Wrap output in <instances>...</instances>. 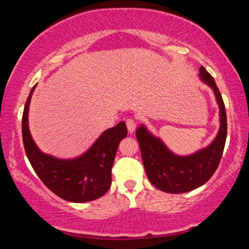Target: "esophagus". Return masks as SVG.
<instances>
[{
  "label": "esophagus",
  "mask_w": 249,
  "mask_h": 249,
  "mask_svg": "<svg viewBox=\"0 0 249 249\" xmlns=\"http://www.w3.org/2000/svg\"><path fill=\"white\" fill-rule=\"evenodd\" d=\"M126 126H127L128 132L132 133L133 131L136 130V122H134V119H132V118L126 119Z\"/></svg>",
  "instance_id": "1"
}]
</instances>
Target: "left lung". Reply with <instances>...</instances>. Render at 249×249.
<instances>
[{"instance_id": "obj_1", "label": "left lung", "mask_w": 249, "mask_h": 249, "mask_svg": "<svg viewBox=\"0 0 249 249\" xmlns=\"http://www.w3.org/2000/svg\"><path fill=\"white\" fill-rule=\"evenodd\" d=\"M200 79L213 90L220 111V127L214 141L206 147L190 156L173 153L145 125L136 131L141 147L142 164L151 184L166 193H185L196 190L210 180L219 166L227 137L225 104L215 81L204 67L199 69Z\"/></svg>"}]
</instances>
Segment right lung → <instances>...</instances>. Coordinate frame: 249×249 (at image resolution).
<instances>
[{
	"instance_id": "1",
	"label": "right lung",
	"mask_w": 249,
	"mask_h": 249,
	"mask_svg": "<svg viewBox=\"0 0 249 249\" xmlns=\"http://www.w3.org/2000/svg\"><path fill=\"white\" fill-rule=\"evenodd\" d=\"M36 85L31 89L22 117L25 153L38 178L51 192L71 202H87L104 196L111 186V168L119 142L127 134L124 122L107 128L87 152L72 159H59L42 152L31 137L28 113Z\"/></svg>"
}]
</instances>
